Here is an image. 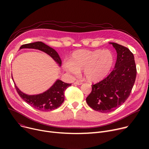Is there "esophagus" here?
Here are the masks:
<instances>
[{
  "label": "esophagus",
  "instance_id": "esophagus-1",
  "mask_svg": "<svg viewBox=\"0 0 149 149\" xmlns=\"http://www.w3.org/2000/svg\"><path fill=\"white\" fill-rule=\"evenodd\" d=\"M74 84H77V85H80L82 84V83L79 81H76L75 82H74Z\"/></svg>",
  "mask_w": 149,
  "mask_h": 149
}]
</instances>
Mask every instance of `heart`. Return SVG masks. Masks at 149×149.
<instances>
[{
  "label": "heart",
  "instance_id": "heart-1",
  "mask_svg": "<svg viewBox=\"0 0 149 149\" xmlns=\"http://www.w3.org/2000/svg\"><path fill=\"white\" fill-rule=\"evenodd\" d=\"M113 63V55L109 50L78 49L70 56L65 69L74 75L79 74L83 70L89 81L98 82L108 75Z\"/></svg>",
  "mask_w": 149,
  "mask_h": 149
}]
</instances>
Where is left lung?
<instances>
[{
  "instance_id": "left-lung-1",
  "label": "left lung",
  "mask_w": 149,
  "mask_h": 149,
  "mask_svg": "<svg viewBox=\"0 0 149 149\" xmlns=\"http://www.w3.org/2000/svg\"><path fill=\"white\" fill-rule=\"evenodd\" d=\"M109 43L112 45L117 52L114 69L106 79L92 85V91L86 98V102L91 108L102 113L112 112L126 101L136 76L132 52L118 43Z\"/></svg>"
}]
</instances>
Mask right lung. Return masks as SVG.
<instances>
[{"label": "right lung", "mask_w": 149, "mask_h": 149, "mask_svg": "<svg viewBox=\"0 0 149 149\" xmlns=\"http://www.w3.org/2000/svg\"><path fill=\"white\" fill-rule=\"evenodd\" d=\"M23 48L42 51L51 56L58 64L59 66L61 65V60L56 51L42 42L23 45L20 46V49ZM12 79L14 81L13 77ZM14 85L19 96L31 106L41 111H51L58 108L63 103L65 100L64 91L71 84L64 83L60 80H57L49 89L37 95L26 94L17 87L15 83Z\"/></svg>", "instance_id": "right-lung-1"}]
</instances>
